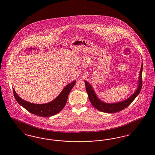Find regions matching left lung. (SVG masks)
<instances>
[{"instance_id": "left-lung-1", "label": "left lung", "mask_w": 155, "mask_h": 155, "mask_svg": "<svg viewBox=\"0 0 155 155\" xmlns=\"http://www.w3.org/2000/svg\"><path fill=\"white\" fill-rule=\"evenodd\" d=\"M142 68L143 64L141 65L140 74L139 77V84L138 88L136 91L129 98L125 100L124 101L114 103H106L101 101L96 96V94L92 86L89 84L87 81H85L86 91L88 95L89 99L92 104L96 108L97 110L104 113H116L124 109L127 106H128L135 97L138 95L140 92L142 86Z\"/></svg>"}]
</instances>
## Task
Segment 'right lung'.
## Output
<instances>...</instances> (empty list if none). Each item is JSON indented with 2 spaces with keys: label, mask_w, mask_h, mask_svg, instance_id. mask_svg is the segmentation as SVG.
<instances>
[{
  "label": "right lung",
  "mask_w": 155,
  "mask_h": 155,
  "mask_svg": "<svg viewBox=\"0 0 155 155\" xmlns=\"http://www.w3.org/2000/svg\"><path fill=\"white\" fill-rule=\"evenodd\" d=\"M75 82L74 81L68 84L56 98L52 102L45 104H35L24 101L17 95L14 89H13V94L17 102L30 113L39 116L50 117L56 114L64 108L66 104L68 94L75 85Z\"/></svg>",
  "instance_id": "obj_1"
}]
</instances>
